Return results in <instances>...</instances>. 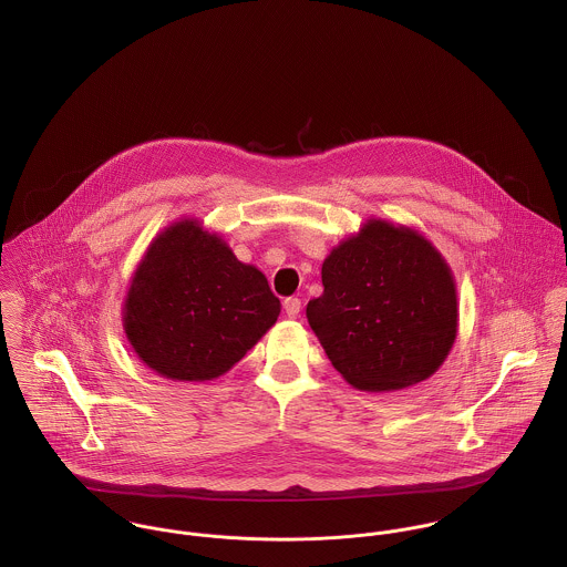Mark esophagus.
Returning a JSON list of instances; mask_svg holds the SVG:
<instances>
[{
	"mask_svg": "<svg viewBox=\"0 0 567 567\" xmlns=\"http://www.w3.org/2000/svg\"><path fill=\"white\" fill-rule=\"evenodd\" d=\"M284 310H286L288 319H297V317H299V312H301V299H297V297H288V299L284 301Z\"/></svg>",
	"mask_w": 567,
	"mask_h": 567,
	"instance_id": "esophagus-1",
	"label": "esophagus"
}]
</instances>
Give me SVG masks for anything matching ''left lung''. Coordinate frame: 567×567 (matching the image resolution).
Here are the masks:
<instances>
[{
    "label": "left lung",
    "mask_w": 567,
    "mask_h": 567,
    "mask_svg": "<svg viewBox=\"0 0 567 567\" xmlns=\"http://www.w3.org/2000/svg\"><path fill=\"white\" fill-rule=\"evenodd\" d=\"M323 295L308 321L327 358L360 391L430 378L456 338V286L419 234L371 220L323 261Z\"/></svg>",
    "instance_id": "left-lung-1"
}]
</instances>
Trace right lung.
Returning a JSON list of instances; mask_svg holds the SVG:
<instances>
[{
    "instance_id": "1",
    "label": "right lung",
    "mask_w": 567,
    "mask_h": 567,
    "mask_svg": "<svg viewBox=\"0 0 567 567\" xmlns=\"http://www.w3.org/2000/svg\"><path fill=\"white\" fill-rule=\"evenodd\" d=\"M268 279L198 223H176L151 244L126 299L137 355L163 378L227 373L279 317Z\"/></svg>"
}]
</instances>
